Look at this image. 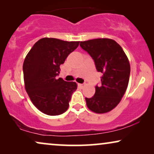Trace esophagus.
<instances>
[{"label": "esophagus", "mask_w": 154, "mask_h": 154, "mask_svg": "<svg viewBox=\"0 0 154 154\" xmlns=\"http://www.w3.org/2000/svg\"><path fill=\"white\" fill-rule=\"evenodd\" d=\"M79 86L80 88H83L84 86H85V84H79Z\"/></svg>", "instance_id": "34e87169"}]
</instances>
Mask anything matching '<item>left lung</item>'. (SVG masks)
Wrapping results in <instances>:
<instances>
[{
    "label": "left lung",
    "mask_w": 154,
    "mask_h": 154,
    "mask_svg": "<svg viewBox=\"0 0 154 154\" xmlns=\"http://www.w3.org/2000/svg\"><path fill=\"white\" fill-rule=\"evenodd\" d=\"M80 46L93 59L97 70L102 73V85L96 86L92 97L85 98L88 108L97 113L109 112L119 104L128 88L130 73L128 57L112 39L81 41Z\"/></svg>",
    "instance_id": "left-lung-1"
}]
</instances>
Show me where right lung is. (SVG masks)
Listing matches in <instances>:
<instances>
[{
  "label": "right lung",
  "instance_id": "add662e5",
  "mask_svg": "<svg viewBox=\"0 0 154 154\" xmlns=\"http://www.w3.org/2000/svg\"><path fill=\"white\" fill-rule=\"evenodd\" d=\"M80 41L43 38L35 43L23 64L24 86L33 105L49 116L62 114L69 108L75 82L57 79L60 66L76 49Z\"/></svg>",
  "mask_w": 154,
  "mask_h": 154
}]
</instances>
